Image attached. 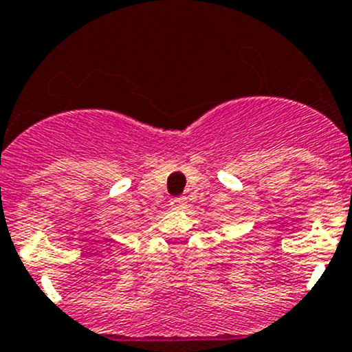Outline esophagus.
<instances>
[{"label":"esophagus","instance_id":"1","mask_svg":"<svg viewBox=\"0 0 352 352\" xmlns=\"http://www.w3.org/2000/svg\"><path fill=\"white\" fill-rule=\"evenodd\" d=\"M170 204H172V208L182 209V208H186V206H187V197H184V196L172 197V199H170Z\"/></svg>","mask_w":352,"mask_h":352}]
</instances>
